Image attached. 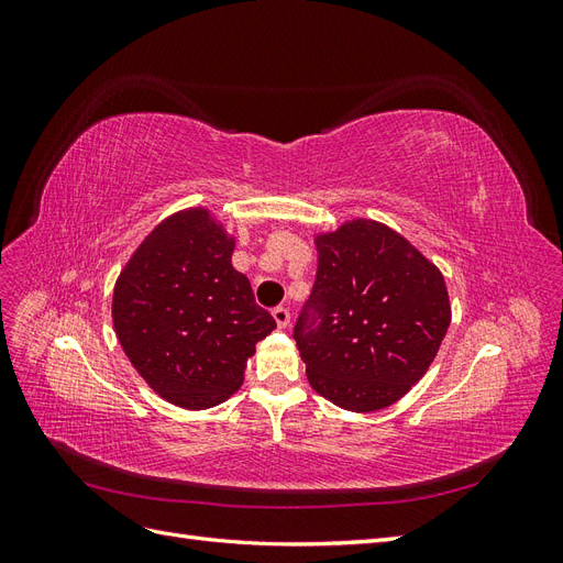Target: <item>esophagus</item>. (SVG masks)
<instances>
[{
    "label": "esophagus",
    "instance_id": "34e87169",
    "mask_svg": "<svg viewBox=\"0 0 563 563\" xmlns=\"http://www.w3.org/2000/svg\"><path fill=\"white\" fill-rule=\"evenodd\" d=\"M272 317H275L279 329H288V323H291V312H288L286 308H282V305H279V308L272 310Z\"/></svg>",
    "mask_w": 563,
    "mask_h": 563
}]
</instances>
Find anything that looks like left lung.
<instances>
[{
  "instance_id": "1",
  "label": "left lung",
  "mask_w": 563,
  "mask_h": 563,
  "mask_svg": "<svg viewBox=\"0 0 563 563\" xmlns=\"http://www.w3.org/2000/svg\"><path fill=\"white\" fill-rule=\"evenodd\" d=\"M317 279L296 323L312 389L352 413L399 401L432 366L451 323L444 275L371 218L314 234Z\"/></svg>"
}]
</instances>
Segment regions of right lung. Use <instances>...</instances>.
<instances>
[{"instance_id":"right-lung-1","label":"right lung","mask_w":563,"mask_h":563,"mask_svg":"<svg viewBox=\"0 0 563 563\" xmlns=\"http://www.w3.org/2000/svg\"><path fill=\"white\" fill-rule=\"evenodd\" d=\"M234 246L211 209H183L147 232L114 282L119 345L139 376L185 411L230 399L255 343L277 329L232 267Z\"/></svg>"}]
</instances>
